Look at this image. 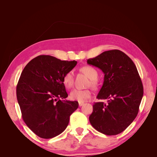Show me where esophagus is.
I'll return each instance as SVG.
<instances>
[{
	"label": "esophagus",
	"mask_w": 157,
	"mask_h": 157,
	"mask_svg": "<svg viewBox=\"0 0 157 157\" xmlns=\"http://www.w3.org/2000/svg\"><path fill=\"white\" fill-rule=\"evenodd\" d=\"M83 104H84V103H82V102H79V103H78V105H79L80 107H81L82 105H83Z\"/></svg>",
	"instance_id": "34e87169"
}]
</instances>
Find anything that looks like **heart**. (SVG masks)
Here are the masks:
<instances>
[{
  "instance_id": "obj_1",
  "label": "heart",
  "mask_w": 157,
  "mask_h": 157,
  "mask_svg": "<svg viewBox=\"0 0 157 157\" xmlns=\"http://www.w3.org/2000/svg\"><path fill=\"white\" fill-rule=\"evenodd\" d=\"M81 71L86 75L87 77L91 79L90 80V84L94 88L98 86V83L96 79L98 78V71L91 66H84L81 68ZM63 84L67 88H71L73 85V73L72 71H68L63 77ZM91 96V92L90 90H80L75 88L70 93L71 98L73 100H77L79 102H83Z\"/></svg>"
}]
</instances>
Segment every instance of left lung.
I'll list each match as a JSON object with an SVG mask.
<instances>
[{"label": "left lung", "mask_w": 157, "mask_h": 157, "mask_svg": "<svg viewBox=\"0 0 157 157\" xmlns=\"http://www.w3.org/2000/svg\"><path fill=\"white\" fill-rule=\"evenodd\" d=\"M87 63L100 69L104 81L89 117L92 126L103 134L117 135L134 121L139 111L144 87L134 63L118 50L103 52Z\"/></svg>", "instance_id": "1"}]
</instances>
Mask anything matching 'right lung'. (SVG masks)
<instances>
[{
	"label": "right lung",
	"instance_id": "1",
	"mask_svg": "<svg viewBox=\"0 0 157 157\" xmlns=\"http://www.w3.org/2000/svg\"><path fill=\"white\" fill-rule=\"evenodd\" d=\"M77 63L75 60L61 61L41 55L31 60L22 71L16 87L22 118L41 138L50 139L61 134L78 107V101L65 99L68 94L63 81L64 75Z\"/></svg>",
	"mask_w": 157,
	"mask_h": 157
}]
</instances>
